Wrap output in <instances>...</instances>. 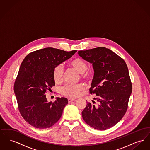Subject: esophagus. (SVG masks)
<instances>
[{
    "label": "esophagus",
    "mask_w": 150,
    "mask_h": 150,
    "mask_svg": "<svg viewBox=\"0 0 150 150\" xmlns=\"http://www.w3.org/2000/svg\"><path fill=\"white\" fill-rule=\"evenodd\" d=\"M75 100L74 98H69L68 99V102H69V103H70V102H71L72 101H74Z\"/></svg>",
    "instance_id": "obj_1"
}]
</instances>
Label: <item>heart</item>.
<instances>
[{
  "label": "heart",
  "instance_id": "1",
  "mask_svg": "<svg viewBox=\"0 0 150 150\" xmlns=\"http://www.w3.org/2000/svg\"><path fill=\"white\" fill-rule=\"evenodd\" d=\"M69 64L79 74H81V78L88 81L93 78V71L92 70H86L87 64L83 59L80 58H75L69 62ZM63 74V69L61 65H57L54 67L52 74L55 83H59L62 81ZM83 89L84 86L82 84L75 85L66 84L62 88L61 92L64 96L68 97H76L80 95Z\"/></svg>",
  "mask_w": 150,
  "mask_h": 150
}]
</instances>
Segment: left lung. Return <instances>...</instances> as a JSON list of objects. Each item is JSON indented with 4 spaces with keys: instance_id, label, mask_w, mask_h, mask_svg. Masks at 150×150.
Returning <instances> with one entry per match:
<instances>
[{
    "instance_id": "left-lung-1",
    "label": "left lung",
    "mask_w": 150,
    "mask_h": 150,
    "mask_svg": "<svg viewBox=\"0 0 150 150\" xmlns=\"http://www.w3.org/2000/svg\"><path fill=\"white\" fill-rule=\"evenodd\" d=\"M78 54L92 64L94 74L89 92L96 94L94 99L98 102H86L82 117L95 129L110 128L120 121L128 107L132 84L127 65L105 47L79 50Z\"/></svg>"
}]
</instances>
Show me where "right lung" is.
I'll return each mask as SVG.
<instances>
[{"instance_id": "1", "label": "right lung", "mask_w": 150, "mask_h": 150, "mask_svg": "<svg viewBox=\"0 0 150 150\" xmlns=\"http://www.w3.org/2000/svg\"><path fill=\"white\" fill-rule=\"evenodd\" d=\"M76 52L45 48L30 53L22 62L14 82V93L20 114L36 128H50L61 118L68 100L58 97L48 102L45 93L55 86L54 67Z\"/></svg>"}]
</instances>
